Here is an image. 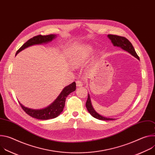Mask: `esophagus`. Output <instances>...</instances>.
<instances>
[{
    "label": "esophagus",
    "instance_id": "obj_1",
    "mask_svg": "<svg viewBox=\"0 0 155 155\" xmlns=\"http://www.w3.org/2000/svg\"><path fill=\"white\" fill-rule=\"evenodd\" d=\"M76 85L77 87H80V86H83V83L80 80H77L76 81Z\"/></svg>",
    "mask_w": 155,
    "mask_h": 155
}]
</instances>
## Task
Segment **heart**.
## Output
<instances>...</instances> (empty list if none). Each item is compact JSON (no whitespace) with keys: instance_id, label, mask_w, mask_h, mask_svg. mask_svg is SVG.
Segmentation results:
<instances>
[{"instance_id":"1","label":"heart","mask_w":155,"mask_h":155,"mask_svg":"<svg viewBox=\"0 0 155 155\" xmlns=\"http://www.w3.org/2000/svg\"><path fill=\"white\" fill-rule=\"evenodd\" d=\"M92 47L86 45L78 50L72 56V62L75 65H78L85 61L90 57L92 52Z\"/></svg>"}]
</instances>
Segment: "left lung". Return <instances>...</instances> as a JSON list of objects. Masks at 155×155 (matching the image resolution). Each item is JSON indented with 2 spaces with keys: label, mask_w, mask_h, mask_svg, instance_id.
Instances as JSON below:
<instances>
[{
  "label": "left lung",
  "mask_w": 155,
  "mask_h": 155,
  "mask_svg": "<svg viewBox=\"0 0 155 155\" xmlns=\"http://www.w3.org/2000/svg\"><path fill=\"white\" fill-rule=\"evenodd\" d=\"M108 38L111 40L113 45L115 47H120L121 49L127 51L131 55L134 56L137 59L139 60V57L138 56L137 54L136 53L134 48L132 46V43L125 37L118 36L116 35H112V34H108ZM86 107L87 110V111L89 113L95 118L101 120H114V118H106L103 116H101L98 113H97L94 109L93 108V107L92 105L91 102V98L89 94H87V99L86 102Z\"/></svg>",
  "instance_id": "1"
}]
</instances>
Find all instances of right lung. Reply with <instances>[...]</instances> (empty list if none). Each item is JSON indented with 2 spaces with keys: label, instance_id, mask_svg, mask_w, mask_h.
<instances>
[{
  "label": "right lung",
  "instance_id": "1",
  "mask_svg": "<svg viewBox=\"0 0 155 155\" xmlns=\"http://www.w3.org/2000/svg\"><path fill=\"white\" fill-rule=\"evenodd\" d=\"M56 37V35L55 34H50L48 35H38L35 36L30 38L25 44H23L22 47L16 51V55L22 50H25V48L29 47L35 45H41L42 43H47L52 41ZM75 82H73L69 85L65 86L63 89V90L61 91L59 96L56 98V99L50 105L48 106L45 108L39 110L32 109L25 107L19 101L18 102L19 103L21 107L23 109L24 111L29 116L38 120H50L57 117L61 114V112L63 111V109L65 105L66 97H68V96L69 94L75 91Z\"/></svg>",
  "mask_w": 155,
  "mask_h": 155
}]
</instances>
